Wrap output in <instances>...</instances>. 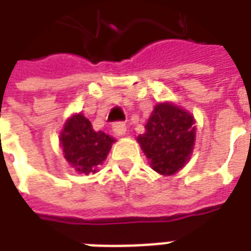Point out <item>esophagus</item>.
Masks as SVG:
<instances>
[{"instance_id": "esophagus-1", "label": "esophagus", "mask_w": 251, "mask_h": 251, "mask_svg": "<svg viewBox=\"0 0 251 251\" xmlns=\"http://www.w3.org/2000/svg\"><path fill=\"white\" fill-rule=\"evenodd\" d=\"M113 130H114L117 136H124L126 131L125 122H115V124H113Z\"/></svg>"}]
</instances>
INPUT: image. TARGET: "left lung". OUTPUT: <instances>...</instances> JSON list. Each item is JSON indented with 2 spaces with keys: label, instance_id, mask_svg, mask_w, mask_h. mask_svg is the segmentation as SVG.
<instances>
[{
  "label": "left lung",
  "instance_id": "1",
  "mask_svg": "<svg viewBox=\"0 0 251 251\" xmlns=\"http://www.w3.org/2000/svg\"><path fill=\"white\" fill-rule=\"evenodd\" d=\"M195 120L188 111L171 102L154 106L137 137L151 167L157 174L171 176L188 163L195 145Z\"/></svg>",
  "mask_w": 251,
  "mask_h": 251
}]
</instances>
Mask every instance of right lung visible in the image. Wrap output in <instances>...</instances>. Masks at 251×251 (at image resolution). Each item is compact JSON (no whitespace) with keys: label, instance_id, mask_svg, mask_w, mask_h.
Here are the masks:
<instances>
[{"label":"right lung","instance_id":"1","mask_svg":"<svg viewBox=\"0 0 251 251\" xmlns=\"http://www.w3.org/2000/svg\"><path fill=\"white\" fill-rule=\"evenodd\" d=\"M115 140L103 131L93 129L83 114H74L64 124L60 133L64 157L79 174L97 172V167L107 157Z\"/></svg>","mask_w":251,"mask_h":251}]
</instances>
